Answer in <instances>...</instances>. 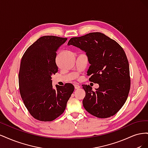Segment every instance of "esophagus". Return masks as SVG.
<instances>
[{"mask_svg":"<svg viewBox=\"0 0 148 148\" xmlns=\"http://www.w3.org/2000/svg\"><path fill=\"white\" fill-rule=\"evenodd\" d=\"M74 87H75V89H78L80 88V86L78 84H74Z\"/></svg>","mask_w":148,"mask_h":148,"instance_id":"1","label":"esophagus"}]
</instances>
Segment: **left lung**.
Here are the masks:
<instances>
[{"label":"left lung","mask_w":148,"mask_h":148,"mask_svg":"<svg viewBox=\"0 0 148 148\" xmlns=\"http://www.w3.org/2000/svg\"><path fill=\"white\" fill-rule=\"evenodd\" d=\"M68 45L86 52L91 64L87 71L89 80L99 86L93 91L89 85H82L86 92L84 108L101 119L117 114L126 102L130 89L129 64L123 48L99 32L71 38Z\"/></svg>","instance_id":"1"}]
</instances>
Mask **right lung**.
<instances>
[{
	"label": "right lung",
	"instance_id": "add662e5",
	"mask_svg": "<svg viewBox=\"0 0 148 148\" xmlns=\"http://www.w3.org/2000/svg\"><path fill=\"white\" fill-rule=\"evenodd\" d=\"M67 38L44 36L31 45L22 57L18 75L20 95L33 117L51 122L63 114L74 91L72 84L52 87L51 76L58 71L56 52Z\"/></svg>",
	"mask_w": 148,
	"mask_h": 148
}]
</instances>
